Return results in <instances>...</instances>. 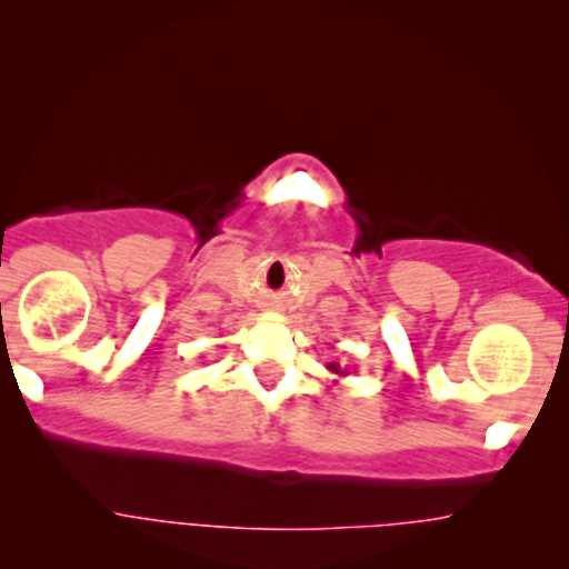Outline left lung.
Listing matches in <instances>:
<instances>
[{"mask_svg": "<svg viewBox=\"0 0 569 569\" xmlns=\"http://www.w3.org/2000/svg\"><path fill=\"white\" fill-rule=\"evenodd\" d=\"M329 369H332V371H335V375H346V371H342V369L338 367V363H329Z\"/></svg>", "mask_w": 569, "mask_h": 569, "instance_id": "1", "label": "left lung"}]
</instances>
